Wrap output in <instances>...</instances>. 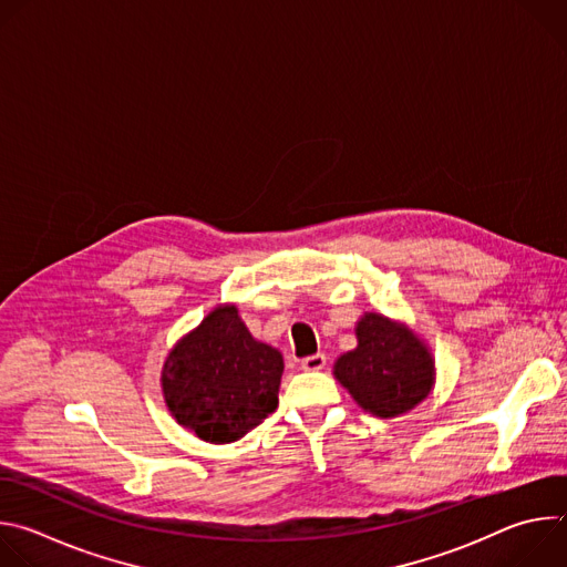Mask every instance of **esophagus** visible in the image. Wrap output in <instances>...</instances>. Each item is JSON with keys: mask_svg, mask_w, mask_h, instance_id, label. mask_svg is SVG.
<instances>
[{"mask_svg": "<svg viewBox=\"0 0 567 567\" xmlns=\"http://www.w3.org/2000/svg\"><path fill=\"white\" fill-rule=\"evenodd\" d=\"M326 365H328V357L326 354H311V357H305L300 361V368L305 372H318V370H322Z\"/></svg>", "mask_w": 567, "mask_h": 567, "instance_id": "34e87169", "label": "esophagus"}]
</instances>
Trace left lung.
<instances>
[{
  "mask_svg": "<svg viewBox=\"0 0 567 567\" xmlns=\"http://www.w3.org/2000/svg\"><path fill=\"white\" fill-rule=\"evenodd\" d=\"M354 332L357 348L334 361L337 381L374 417L394 420L417 409L435 385V359L424 339L377 311H365Z\"/></svg>",
  "mask_w": 567,
  "mask_h": 567,
  "instance_id": "obj_1",
  "label": "left lung"
}]
</instances>
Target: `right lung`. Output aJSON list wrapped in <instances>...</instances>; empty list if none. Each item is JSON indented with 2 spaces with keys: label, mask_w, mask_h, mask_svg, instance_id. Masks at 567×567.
<instances>
[{
  "label": "right lung",
  "mask_w": 567,
  "mask_h": 567,
  "mask_svg": "<svg viewBox=\"0 0 567 567\" xmlns=\"http://www.w3.org/2000/svg\"><path fill=\"white\" fill-rule=\"evenodd\" d=\"M282 370V352L254 339L235 305H217L168 352L161 392L179 426L230 444L276 411Z\"/></svg>",
  "instance_id": "1"
}]
</instances>
